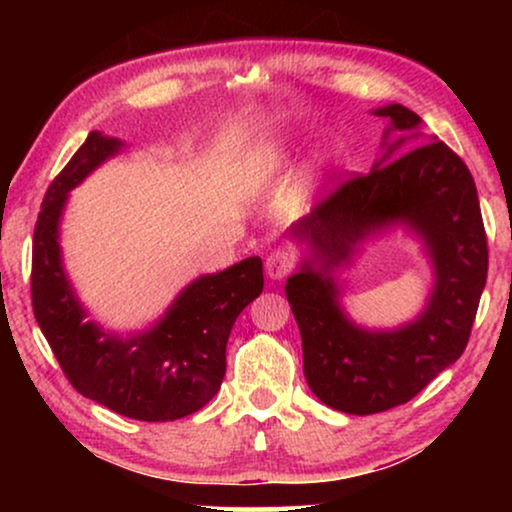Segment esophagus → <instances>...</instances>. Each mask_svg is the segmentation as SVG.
<instances>
[{
  "instance_id": "34e87169",
  "label": "esophagus",
  "mask_w": 512,
  "mask_h": 512,
  "mask_svg": "<svg viewBox=\"0 0 512 512\" xmlns=\"http://www.w3.org/2000/svg\"><path fill=\"white\" fill-rule=\"evenodd\" d=\"M293 268V256L284 249H275L272 254L265 258V272H268L270 279H284Z\"/></svg>"
}]
</instances>
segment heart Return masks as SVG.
<instances>
[{
  "mask_svg": "<svg viewBox=\"0 0 512 512\" xmlns=\"http://www.w3.org/2000/svg\"><path fill=\"white\" fill-rule=\"evenodd\" d=\"M277 170H279V156H277V153H263V156L258 158L256 177L261 181L272 177V174H275Z\"/></svg>",
  "mask_w": 512,
  "mask_h": 512,
  "instance_id": "obj_1",
  "label": "heart"
}]
</instances>
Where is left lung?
<instances>
[{
    "mask_svg": "<svg viewBox=\"0 0 512 512\" xmlns=\"http://www.w3.org/2000/svg\"><path fill=\"white\" fill-rule=\"evenodd\" d=\"M373 114L389 121L384 139L391 132L401 137L384 142L387 151L373 170L340 184L291 228L310 256L286 282L303 338L305 380L321 403L347 415L408 403L464 354L489 261L478 191L464 160L436 137L424 139L422 118L403 104ZM394 222L423 237L437 282L415 322L368 332L341 312L330 272L351 260L356 243Z\"/></svg>",
    "mask_w": 512,
    "mask_h": 512,
    "instance_id": "left-lung-1",
    "label": "left lung"
}]
</instances>
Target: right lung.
Masks as SVG:
<instances>
[{
	"label": "right lung",
	"instance_id": "right-lung-1",
	"mask_svg": "<svg viewBox=\"0 0 512 512\" xmlns=\"http://www.w3.org/2000/svg\"><path fill=\"white\" fill-rule=\"evenodd\" d=\"M121 146L114 137L90 132L48 186L32 240V310L62 373L81 396L139 422H172L198 412L219 391L230 328L261 296L263 261L251 256L198 277L156 326L130 338L88 321L62 270L60 216L67 193Z\"/></svg>",
	"mask_w": 512,
	"mask_h": 512
}]
</instances>
